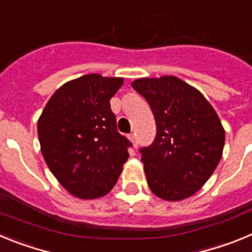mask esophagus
<instances>
[{
    "label": "esophagus",
    "mask_w": 252,
    "mask_h": 252,
    "mask_svg": "<svg viewBox=\"0 0 252 252\" xmlns=\"http://www.w3.org/2000/svg\"><path fill=\"white\" fill-rule=\"evenodd\" d=\"M128 139H130V141L132 142L133 148H137V145H139V141H137L136 135H135V133H130V135H128Z\"/></svg>",
    "instance_id": "1"
}]
</instances>
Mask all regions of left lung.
Segmentation results:
<instances>
[{"instance_id": "1", "label": "left lung", "mask_w": 252, "mask_h": 252, "mask_svg": "<svg viewBox=\"0 0 252 252\" xmlns=\"http://www.w3.org/2000/svg\"><path fill=\"white\" fill-rule=\"evenodd\" d=\"M132 88L150 104L157 136L140 149L151 192L165 201L194 194L222 158L224 130L215 108L194 87L173 75L140 78Z\"/></svg>"}]
</instances>
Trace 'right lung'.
Listing matches in <instances>:
<instances>
[{
    "instance_id": "right-lung-1",
    "label": "right lung",
    "mask_w": 252,
    "mask_h": 252,
    "mask_svg": "<svg viewBox=\"0 0 252 252\" xmlns=\"http://www.w3.org/2000/svg\"><path fill=\"white\" fill-rule=\"evenodd\" d=\"M124 78L87 74L51 95L37 121L41 153L50 171L74 197L110 193L132 146L117 131L110 99Z\"/></svg>"
}]
</instances>
